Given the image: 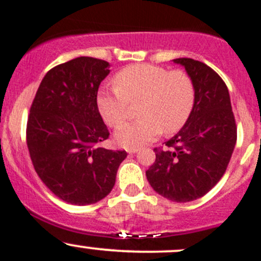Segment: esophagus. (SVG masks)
Returning <instances> with one entry per match:
<instances>
[{
    "mask_svg": "<svg viewBox=\"0 0 261 261\" xmlns=\"http://www.w3.org/2000/svg\"><path fill=\"white\" fill-rule=\"evenodd\" d=\"M138 151H139V147H130V149H127L128 153H135Z\"/></svg>",
    "mask_w": 261,
    "mask_h": 261,
    "instance_id": "obj_1",
    "label": "esophagus"
}]
</instances>
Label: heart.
Returning a JSON list of instances; mask_svg holds the SVG:
<instances>
[{"label": "heart", "instance_id": "heart-1", "mask_svg": "<svg viewBox=\"0 0 261 261\" xmlns=\"http://www.w3.org/2000/svg\"><path fill=\"white\" fill-rule=\"evenodd\" d=\"M112 84L115 91L101 90L96 96L98 112L109 126L115 127L124 121L128 103L139 102L140 119L115 131V140L123 147L152 141L161 131H179L195 102L194 82L182 70L169 71L150 64L131 65L120 70Z\"/></svg>", "mask_w": 261, "mask_h": 261}]
</instances>
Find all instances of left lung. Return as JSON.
I'll return each mask as SVG.
<instances>
[{"instance_id":"left-lung-1","label":"left lung","mask_w":261,"mask_h":261,"mask_svg":"<svg viewBox=\"0 0 261 261\" xmlns=\"http://www.w3.org/2000/svg\"><path fill=\"white\" fill-rule=\"evenodd\" d=\"M195 86V102L188 121L156 147V160L146 171L147 181L161 196L188 202L207 194L223 177L237 144V123L223 79L204 62L175 59Z\"/></svg>"}]
</instances>
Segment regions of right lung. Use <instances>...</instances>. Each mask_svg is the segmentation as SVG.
Listing matches in <instances>:
<instances>
[{
  "label": "right lung",
  "instance_id": "right-lung-1",
  "mask_svg": "<svg viewBox=\"0 0 261 261\" xmlns=\"http://www.w3.org/2000/svg\"><path fill=\"white\" fill-rule=\"evenodd\" d=\"M109 62L81 56L51 68L41 81L27 120L26 140L38 177L57 197L90 205L108 196L125 150L98 145L109 130L96 105Z\"/></svg>",
  "mask_w": 261,
  "mask_h": 261
}]
</instances>
